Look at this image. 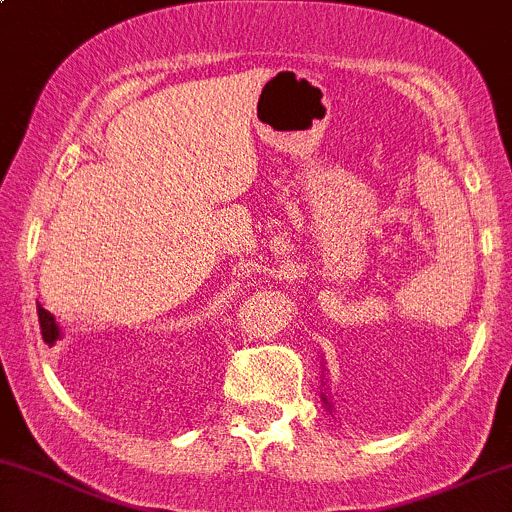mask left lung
<instances>
[{
    "label": "left lung",
    "mask_w": 512,
    "mask_h": 512,
    "mask_svg": "<svg viewBox=\"0 0 512 512\" xmlns=\"http://www.w3.org/2000/svg\"><path fill=\"white\" fill-rule=\"evenodd\" d=\"M323 386H325V381H323ZM320 398H323V403H325V406H328V411H330V413H333V403H330L328 393H320Z\"/></svg>",
    "instance_id": "left-lung-1"
}]
</instances>
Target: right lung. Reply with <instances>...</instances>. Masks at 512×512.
I'll return each instance as SVG.
<instances>
[{"label": "right lung", "mask_w": 512, "mask_h": 512, "mask_svg": "<svg viewBox=\"0 0 512 512\" xmlns=\"http://www.w3.org/2000/svg\"><path fill=\"white\" fill-rule=\"evenodd\" d=\"M38 323H41V335L46 342H55L60 338V325L55 323V316L38 303Z\"/></svg>", "instance_id": "right-lung-1"}]
</instances>
